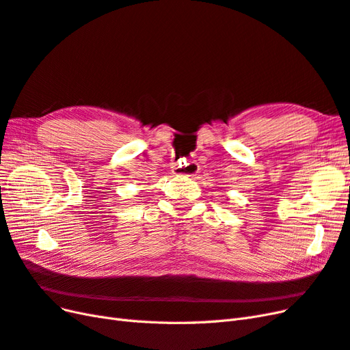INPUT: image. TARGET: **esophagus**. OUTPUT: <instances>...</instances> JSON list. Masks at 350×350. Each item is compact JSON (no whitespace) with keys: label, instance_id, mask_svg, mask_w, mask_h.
<instances>
[{"label":"esophagus","instance_id":"1","mask_svg":"<svg viewBox=\"0 0 350 350\" xmlns=\"http://www.w3.org/2000/svg\"><path fill=\"white\" fill-rule=\"evenodd\" d=\"M198 172V165L193 161H187L183 159L174 166V174L181 176H194Z\"/></svg>","mask_w":350,"mask_h":350}]
</instances>
